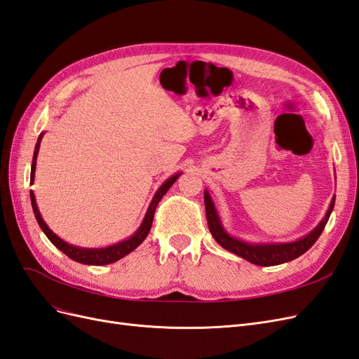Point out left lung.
Returning <instances> with one entry per match:
<instances>
[{
  "mask_svg": "<svg viewBox=\"0 0 359 359\" xmlns=\"http://www.w3.org/2000/svg\"><path fill=\"white\" fill-rule=\"evenodd\" d=\"M203 201H205L206 222H208L210 232L217 243H219L224 250H227V252L240 256L255 265L273 266V265L290 262V260L299 257L318 241V238L323 232L325 224L328 223V219L332 212L335 196L332 198L330 208L327 214H325L323 219L319 222V224L307 235H304L302 238H298V240L289 241V243H250V241L240 240V238L236 236H232L222 224V219L219 212H217L214 201L211 198L210 191L206 189L203 191Z\"/></svg>",
  "mask_w": 359,
  "mask_h": 359,
  "instance_id": "8db88e82",
  "label": "left lung"
}]
</instances>
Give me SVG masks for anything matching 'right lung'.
Listing matches in <instances>:
<instances>
[{
	"instance_id": "add662e5",
	"label": "right lung",
	"mask_w": 359,
	"mask_h": 359,
	"mask_svg": "<svg viewBox=\"0 0 359 359\" xmlns=\"http://www.w3.org/2000/svg\"><path fill=\"white\" fill-rule=\"evenodd\" d=\"M45 133H40L39 139H37V144L34 148V156H32V165H31V177H29V184H34V175H36V165H37V156H39V149H40V142H41V137ZM181 175V172L175 173V175H172L170 178H168L165 182L161 184L158 187V190L156 191L153 201H151L148 210L145 212V217L142 223L137 227V231L132 235L128 236L127 240L124 241H119L116 244L112 245H107V247H100V248H86V247H78V245H72L69 243H66L58 235L53 233L49 226L43 220V217L39 211V206L36 203V196L32 190L29 191V196H31V205H32V211H34L36 215V220L39 223V226L41 227V231L45 232V235L49 238V241L55 245L57 248H60L64 255H67L70 259L76 260V262L83 264V265H107V264H114L116 260H119L121 257L127 256L128 253H132L136 247H139L142 244V241L148 236L149 229H151V224H153V219H154V212L158 202L161 201V198L165 196V193L172 187V184L178 180V177Z\"/></svg>"
}]
</instances>
